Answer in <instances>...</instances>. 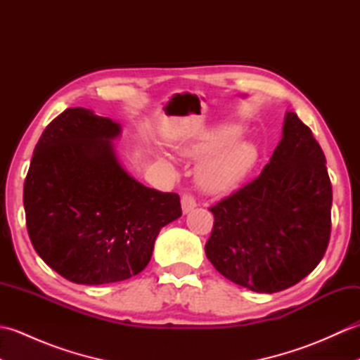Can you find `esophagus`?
Listing matches in <instances>:
<instances>
[{"instance_id": "esophagus-1", "label": "esophagus", "mask_w": 360, "mask_h": 360, "mask_svg": "<svg viewBox=\"0 0 360 360\" xmlns=\"http://www.w3.org/2000/svg\"><path fill=\"white\" fill-rule=\"evenodd\" d=\"M181 204H182V212L188 213L190 210H193L196 207L195 196L190 195V193H184L181 196Z\"/></svg>"}]
</instances>
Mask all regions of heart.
Here are the masks:
<instances>
[{"mask_svg":"<svg viewBox=\"0 0 360 360\" xmlns=\"http://www.w3.org/2000/svg\"><path fill=\"white\" fill-rule=\"evenodd\" d=\"M240 125H223L205 134L200 142L187 148L192 156H208L198 167L196 181L210 193H221L238 186L255 167L258 148L254 142L238 139Z\"/></svg>","mask_w":360,"mask_h":360,"instance_id":"1","label":"heart"}]
</instances>
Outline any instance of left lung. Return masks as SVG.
Masks as SVG:
<instances>
[{
  "instance_id": "left-lung-1",
  "label": "left lung",
  "mask_w": 360,
  "mask_h": 360,
  "mask_svg": "<svg viewBox=\"0 0 360 360\" xmlns=\"http://www.w3.org/2000/svg\"><path fill=\"white\" fill-rule=\"evenodd\" d=\"M311 129L288 112L283 139L255 179L209 209L205 255L215 269L255 292L294 286L323 258L333 188Z\"/></svg>"
}]
</instances>
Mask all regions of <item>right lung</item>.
<instances>
[{
  "instance_id": "right-lung-1",
  "label": "right lung",
  "mask_w": 360,
  "mask_h": 360,
  "mask_svg": "<svg viewBox=\"0 0 360 360\" xmlns=\"http://www.w3.org/2000/svg\"><path fill=\"white\" fill-rule=\"evenodd\" d=\"M120 125L68 108L46 127L25 181L29 238L66 280L105 285L148 264L160 229L182 215L179 195L131 178L110 139Z\"/></svg>"
}]
</instances>
